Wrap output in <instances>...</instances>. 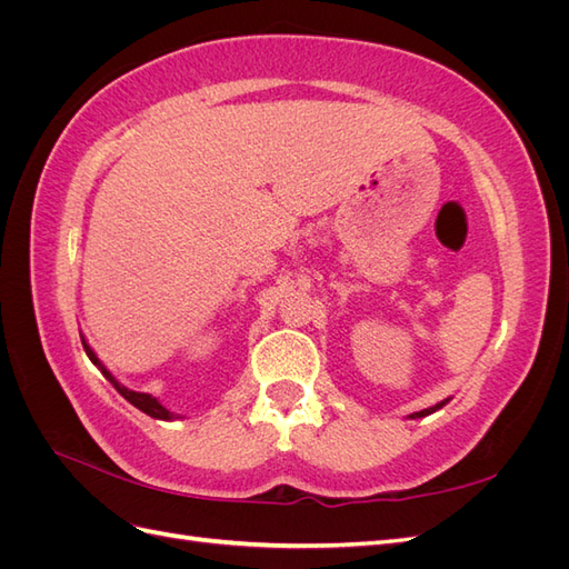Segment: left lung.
<instances>
[{"label": "left lung", "mask_w": 569, "mask_h": 569, "mask_svg": "<svg viewBox=\"0 0 569 569\" xmlns=\"http://www.w3.org/2000/svg\"><path fill=\"white\" fill-rule=\"evenodd\" d=\"M449 401V399H446ZM446 401H441V403H437V406H432V408H425V410H420V412H412L410 418H425V416H429V412H435V410H439L441 406H446Z\"/></svg>", "instance_id": "left-lung-1"}]
</instances>
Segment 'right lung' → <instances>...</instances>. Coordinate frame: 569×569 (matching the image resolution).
I'll use <instances>...</instances> for the list:
<instances>
[{
  "label": "right lung",
  "mask_w": 569,
  "mask_h": 569,
  "mask_svg": "<svg viewBox=\"0 0 569 569\" xmlns=\"http://www.w3.org/2000/svg\"><path fill=\"white\" fill-rule=\"evenodd\" d=\"M80 339H82V335H80ZM82 349H84V353H88L90 356V360H92V363L101 370V375H104L107 377V380L116 387V391L120 393V396H123V399L126 401H130L134 408H140L142 412H147V416H151V418H157V420H176V416H173V412H170L168 408H163L157 399H153V396L151 393H142V391H132V389H128V387H123V385H120L118 380H116V377L104 368V363H101V360L97 358V353L90 349V343L88 341H84L82 339Z\"/></svg>",
  "instance_id": "right-lung-1"
}]
</instances>
